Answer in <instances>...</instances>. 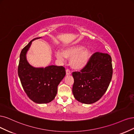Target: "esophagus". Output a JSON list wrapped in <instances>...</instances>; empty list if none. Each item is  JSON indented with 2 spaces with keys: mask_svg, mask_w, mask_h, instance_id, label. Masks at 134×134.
I'll return each instance as SVG.
<instances>
[{
  "mask_svg": "<svg viewBox=\"0 0 134 134\" xmlns=\"http://www.w3.org/2000/svg\"><path fill=\"white\" fill-rule=\"evenodd\" d=\"M66 72V75H70L71 74V72L70 70H69V69H67Z\"/></svg>",
  "mask_w": 134,
  "mask_h": 134,
  "instance_id": "obj_1",
  "label": "esophagus"
}]
</instances>
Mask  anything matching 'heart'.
<instances>
[{
  "instance_id": "1",
  "label": "heart",
  "mask_w": 134,
  "mask_h": 134,
  "mask_svg": "<svg viewBox=\"0 0 134 134\" xmlns=\"http://www.w3.org/2000/svg\"><path fill=\"white\" fill-rule=\"evenodd\" d=\"M55 54L57 58L62 62L65 61L66 58H71V67L76 70H81L87 64L92 52L89 48H85L83 45L76 44L68 47L63 52L58 51Z\"/></svg>"
}]
</instances>
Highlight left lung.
Wrapping results in <instances>:
<instances>
[{"instance_id":"8db88e82","label":"left lung","mask_w":134,"mask_h":134,"mask_svg":"<svg viewBox=\"0 0 134 134\" xmlns=\"http://www.w3.org/2000/svg\"><path fill=\"white\" fill-rule=\"evenodd\" d=\"M111 56L96 52L80 72H73L72 92L76 100L85 104L97 101L107 91L113 76Z\"/></svg>"}]
</instances>
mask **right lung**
<instances>
[{"instance_id": "obj_1", "label": "right lung", "mask_w": 134, "mask_h": 134, "mask_svg": "<svg viewBox=\"0 0 134 134\" xmlns=\"http://www.w3.org/2000/svg\"><path fill=\"white\" fill-rule=\"evenodd\" d=\"M41 38L33 39L21 50L18 68V76L25 93L32 101L40 104L54 100L58 86L66 75L63 66L52 65L36 68L28 62L26 54L32 41Z\"/></svg>"}]
</instances>
